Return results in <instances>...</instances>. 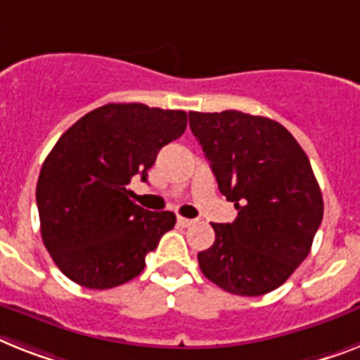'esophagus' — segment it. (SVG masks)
I'll list each match as a JSON object with an SVG mask.
<instances>
[{
    "label": "esophagus",
    "mask_w": 360,
    "mask_h": 360,
    "mask_svg": "<svg viewBox=\"0 0 360 360\" xmlns=\"http://www.w3.org/2000/svg\"><path fill=\"white\" fill-rule=\"evenodd\" d=\"M191 224H195V219H187V217H178V226L187 228V226H191Z\"/></svg>",
    "instance_id": "obj_1"
}]
</instances>
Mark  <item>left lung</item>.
Masks as SVG:
<instances>
[{
    "label": "left lung",
    "mask_w": 360,
    "mask_h": 360,
    "mask_svg": "<svg viewBox=\"0 0 360 360\" xmlns=\"http://www.w3.org/2000/svg\"><path fill=\"white\" fill-rule=\"evenodd\" d=\"M189 127L237 217L198 252L207 280L237 296L278 289L311 252L323 200L311 162L278 121L224 110L189 112Z\"/></svg>",
    "instance_id": "left-lung-1"
}]
</instances>
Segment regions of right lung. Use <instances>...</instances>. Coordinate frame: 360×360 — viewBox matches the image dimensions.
I'll list each match as a JSON object with an SVG mask.
<instances>
[{"mask_svg": "<svg viewBox=\"0 0 360 360\" xmlns=\"http://www.w3.org/2000/svg\"><path fill=\"white\" fill-rule=\"evenodd\" d=\"M186 127L184 110L110 103L58 138L41 165L37 204L41 240L71 281L112 289L141 274L176 217L143 210L127 186L132 176L145 182L160 148Z\"/></svg>", "mask_w": 360, "mask_h": 360, "instance_id": "add662e5", "label": "right lung"}]
</instances>
